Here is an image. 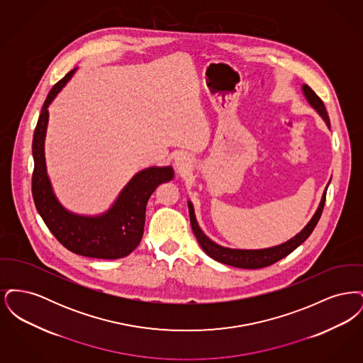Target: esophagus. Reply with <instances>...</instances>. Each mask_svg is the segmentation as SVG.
Returning <instances> with one entry per match:
<instances>
[{
	"instance_id": "esophagus-1",
	"label": "esophagus",
	"mask_w": 363,
	"mask_h": 363,
	"mask_svg": "<svg viewBox=\"0 0 363 363\" xmlns=\"http://www.w3.org/2000/svg\"><path fill=\"white\" fill-rule=\"evenodd\" d=\"M174 166H175L179 172H186L190 167L189 156L184 155V154H179V155L175 156V159H174Z\"/></svg>"
}]
</instances>
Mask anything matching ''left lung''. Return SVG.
Segmentation results:
<instances>
[{"instance_id": "8db88e82", "label": "left lung", "mask_w": 363, "mask_h": 363, "mask_svg": "<svg viewBox=\"0 0 363 363\" xmlns=\"http://www.w3.org/2000/svg\"><path fill=\"white\" fill-rule=\"evenodd\" d=\"M303 95L306 98V101L309 102L311 107L321 116V118L325 121L327 126L330 128V122H329L328 113L327 108L323 104V101L315 95V92L311 89V86L303 84L302 86ZM329 184L323 193L320 206L317 208L315 213L313 215L311 222L303 227V230L301 233H298L291 240H289L284 243H280L277 246L272 247H267V249H256V250H246V249H230L218 245L216 242L211 241L207 235L203 233V230L200 228V225L196 220V215H194V208L193 204L188 201V207H189L190 225L191 230L197 238V241L200 243L201 249L207 253L211 259H216L225 265H231V267H237V268H245V269H257V268H264L268 265L275 264L279 259H284L286 256H289L291 252H294L301 243L306 241L309 238L314 227L318 223L324 204H325V196H327V189H328Z\"/></svg>"}]
</instances>
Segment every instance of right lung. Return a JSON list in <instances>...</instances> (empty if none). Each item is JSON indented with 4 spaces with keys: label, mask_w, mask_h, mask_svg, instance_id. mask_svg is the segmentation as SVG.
I'll use <instances>...</instances> for the list:
<instances>
[{
    "label": "right lung",
    "mask_w": 363,
    "mask_h": 363,
    "mask_svg": "<svg viewBox=\"0 0 363 363\" xmlns=\"http://www.w3.org/2000/svg\"><path fill=\"white\" fill-rule=\"evenodd\" d=\"M76 69L61 79L49 92L33 140L35 207L52 235L68 250L92 259H122L138 246L144 233L148 199L160 184L174 178L172 166L148 167L138 172L121 190L120 196L102 215L84 216L62 207L52 191L45 162V138L49 122V106L69 82Z\"/></svg>",
    "instance_id": "1"
}]
</instances>
